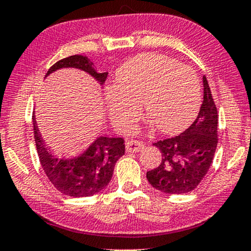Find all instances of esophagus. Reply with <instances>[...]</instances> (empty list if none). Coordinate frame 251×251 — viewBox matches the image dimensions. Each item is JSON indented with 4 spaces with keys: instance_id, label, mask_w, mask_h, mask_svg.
<instances>
[{
    "instance_id": "obj_1",
    "label": "esophagus",
    "mask_w": 251,
    "mask_h": 251,
    "mask_svg": "<svg viewBox=\"0 0 251 251\" xmlns=\"http://www.w3.org/2000/svg\"><path fill=\"white\" fill-rule=\"evenodd\" d=\"M143 148H144L143 142L137 141V139H130L126 144V152H139L142 151Z\"/></svg>"
}]
</instances>
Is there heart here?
I'll use <instances>...</instances> for the list:
<instances>
[{
	"label": "heart",
	"instance_id": "1",
	"mask_svg": "<svg viewBox=\"0 0 251 251\" xmlns=\"http://www.w3.org/2000/svg\"><path fill=\"white\" fill-rule=\"evenodd\" d=\"M106 105L116 129L126 132L145 115L165 133L184 128L201 105V83L190 67L162 54H142L118 70L116 86L106 90Z\"/></svg>",
	"mask_w": 251,
	"mask_h": 251
}]
</instances>
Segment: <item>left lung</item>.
<instances>
[{"mask_svg":"<svg viewBox=\"0 0 251 251\" xmlns=\"http://www.w3.org/2000/svg\"><path fill=\"white\" fill-rule=\"evenodd\" d=\"M203 85V103L193 125L178 136L153 143L162 159L157 168L146 173V178L162 193H190L212 164L218 144V110L205 76Z\"/></svg>","mask_w":251,"mask_h":251,"instance_id":"8db88e82","label":"left lung"}]
</instances>
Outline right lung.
I'll use <instances>...</instances> for the list:
<instances>
[{
    "instance_id": "right-lung-1",
    "label": "right lung",
    "mask_w": 251,
    "mask_h": 251,
    "mask_svg": "<svg viewBox=\"0 0 251 251\" xmlns=\"http://www.w3.org/2000/svg\"><path fill=\"white\" fill-rule=\"evenodd\" d=\"M61 68H77L86 71L101 85L108 75V73H97L92 62L83 55H73L53 64L48 69L46 76ZM33 132L39 160L48 180L60 193L71 197H87L101 191L113 176L116 161L126 151L125 139L103 136L97 138L79 157L58 159L54 157L45 145L34 116Z\"/></svg>"
}]
</instances>
